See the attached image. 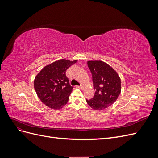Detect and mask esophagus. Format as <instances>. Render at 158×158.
<instances>
[{
	"label": "esophagus",
	"mask_w": 158,
	"mask_h": 158,
	"mask_svg": "<svg viewBox=\"0 0 158 158\" xmlns=\"http://www.w3.org/2000/svg\"><path fill=\"white\" fill-rule=\"evenodd\" d=\"M76 87H77L78 88H80V89H84V86H83V85H77V86H76Z\"/></svg>",
	"instance_id": "1"
}]
</instances>
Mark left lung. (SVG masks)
<instances>
[{
    "mask_svg": "<svg viewBox=\"0 0 158 158\" xmlns=\"http://www.w3.org/2000/svg\"><path fill=\"white\" fill-rule=\"evenodd\" d=\"M88 66L92 74L94 96L86 99L89 106L100 111L111 106L121 91V78L111 66L101 60H89Z\"/></svg>",
    "mask_w": 158,
    "mask_h": 158,
    "instance_id": "8db88e82",
    "label": "left lung"
}]
</instances>
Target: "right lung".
Wrapping results in <instances>:
<instances>
[{"label":"right lung","mask_w":158,"mask_h":158,"mask_svg":"<svg viewBox=\"0 0 158 158\" xmlns=\"http://www.w3.org/2000/svg\"><path fill=\"white\" fill-rule=\"evenodd\" d=\"M76 62L60 59L45 66L35 76V90L46 106L58 110L67 103L73 87L69 84L66 71Z\"/></svg>","instance_id":"add662e5"}]
</instances>
